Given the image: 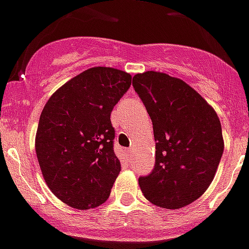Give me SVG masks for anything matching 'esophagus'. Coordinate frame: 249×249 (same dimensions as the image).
Returning <instances> with one entry per match:
<instances>
[{"mask_svg":"<svg viewBox=\"0 0 249 249\" xmlns=\"http://www.w3.org/2000/svg\"><path fill=\"white\" fill-rule=\"evenodd\" d=\"M127 155H128V156H131V155H132V150H131V148H128V150H127Z\"/></svg>","mask_w":249,"mask_h":249,"instance_id":"1","label":"esophagus"}]
</instances>
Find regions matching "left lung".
I'll use <instances>...</instances> for the list:
<instances>
[{
    "label": "left lung",
    "instance_id": "left-lung-1",
    "mask_svg": "<svg viewBox=\"0 0 249 249\" xmlns=\"http://www.w3.org/2000/svg\"><path fill=\"white\" fill-rule=\"evenodd\" d=\"M132 86L152 121L154 170L139 179L148 201L179 209L205 193L215 176L224 142L215 110L184 80L159 71L133 76Z\"/></svg>",
    "mask_w": 249,
    "mask_h": 249
}]
</instances>
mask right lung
<instances>
[{"label": "right lung", "instance_id": "add662e5", "mask_svg": "<svg viewBox=\"0 0 249 249\" xmlns=\"http://www.w3.org/2000/svg\"><path fill=\"white\" fill-rule=\"evenodd\" d=\"M132 76L90 68L50 97L40 116L36 156L50 190L70 207L89 209L107 200L121 171L110 113Z\"/></svg>", "mask_w": 249, "mask_h": 249}]
</instances>
